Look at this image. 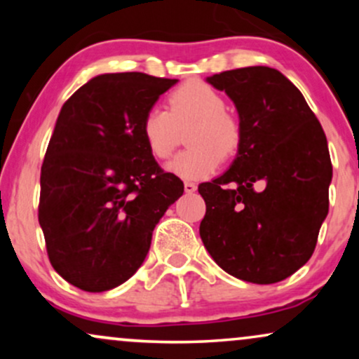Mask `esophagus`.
I'll return each instance as SVG.
<instances>
[{
  "mask_svg": "<svg viewBox=\"0 0 359 359\" xmlns=\"http://www.w3.org/2000/svg\"><path fill=\"white\" fill-rule=\"evenodd\" d=\"M184 191L187 192V194L196 192V191H197V185L192 184V182H185V184H184Z\"/></svg>",
  "mask_w": 359,
  "mask_h": 359,
  "instance_id": "obj_1",
  "label": "esophagus"
}]
</instances>
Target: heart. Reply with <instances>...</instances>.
Segmentation results:
<instances>
[{"label": "heart", "mask_w": 359, "mask_h": 359, "mask_svg": "<svg viewBox=\"0 0 359 359\" xmlns=\"http://www.w3.org/2000/svg\"><path fill=\"white\" fill-rule=\"evenodd\" d=\"M224 97L203 81H189L168 96V109L154 106L142 119V135L150 154L158 160L174 155L180 130L187 131L191 147L168 165L184 180H203L212 175L222 158H231L241 145V125L226 113Z\"/></svg>", "instance_id": "obj_1"}]
</instances>
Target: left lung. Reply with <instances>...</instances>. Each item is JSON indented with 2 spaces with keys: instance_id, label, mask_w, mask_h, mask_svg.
Returning a JSON list of instances; mask_svg holds the SVG:
<instances>
[{
  "instance_id": "1",
  "label": "left lung",
  "mask_w": 359,
  "mask_h": 359,
  "mask_svg": "<svg viewBox=\"0 0 359 359\" xmlns=\"http://www.w3.org/2000/svg\"><path fill=\"white\" fill-rule=\"evenodd\" d=\"M208 82L233 100L243 137L229 170L199 185L201 240L233 277L277 283L309 262L327 216V140L302 93L277 69H234Z\"/></svg>"
}]
</instances>
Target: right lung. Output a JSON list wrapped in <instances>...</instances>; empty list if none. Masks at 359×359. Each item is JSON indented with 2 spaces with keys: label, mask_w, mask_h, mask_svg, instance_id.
<instances>
[{
  "label": "right lung",
  "mask_w": 359,
  "mask_h": 359,
  "mask_svg": "<svg viewBox=\"0 0 359 359\" xmlns=\"http://www.w3.org/2000/svg\"><path fill=\"white\" fill-rule=\"evenodd\" d=\"M177 79L102 74L69 97L40 174L39 222L53 270L104 292L142 266L151 233L184 192L148 150L142 119Z\"/></svg>",
  "instance_id": "obj_1"
}]
</instances>
